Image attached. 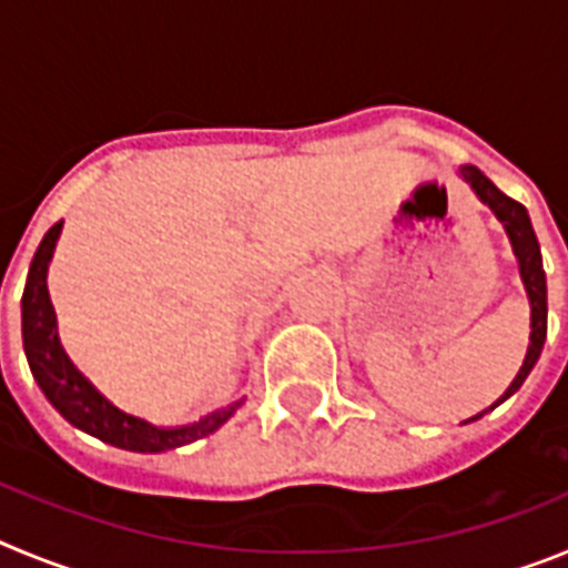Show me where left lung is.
<instances>
[{"label":"left lung","instance_id":"left-lung-1","mask_svg":"<svg viewBox=\"0 0 568 568\" xmlns=\"http://www.w3.org/2000/svg\"><path fill=\"white\" fill-rule=\"evenodd\" d=\"M458 175L464 179L466 184H469L471 193L478 195L480 204H486V207L495 213V219L504 224L506 235H509L511 253H515V258H518L520 281H524L526 298H529V310H531L529 346H526V358H524V364H520L518 375L511 378V384L506 386V393L500 395L495 404L486 406L484 413L471 415V418L464 420V424H471V420L484 418V415L489 413V409H495L498 404H504L506 398H511V395L518 393L520 386H524L526 375L531 373V366L538 364L540 353H544L546 313H549V310H546V273H544V258H540V244H538V235H535V230H531L529 213H526L524 204L515 202V199H509L506 193H500V190L495 187V184H491L489 179H486V175L475 168V164H460Z\"/></svg>","mask_w":568,"mask_h":568}]
</instances>
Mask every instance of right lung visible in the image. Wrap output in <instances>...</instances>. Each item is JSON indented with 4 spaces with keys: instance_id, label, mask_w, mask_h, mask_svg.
Listing matches in <instances>:
<instances>
[{
    "instance_id": "obj_1",
    "label": "right lung",
    "mask_w": 568,
    "mask_h": 568,
    "mask_svg": "<svg viewBox=\"0 0 568 568\" xmlns=\"http://www.w3.org/2000/svg\"><path fill=\"white\" fill-rule=\"evenodd\" d=\"M59 235H62V222L53 224L44 233L37 255L30 261L22 293L24 358H28L33 381L39 384L44 398L53 404V409L82 433L93 435L110 446H119V449H128V453H168V449H179V446H187L199 438H207L219 426L227 424L235 409L244 404V398L233 400L222 409H213L204 418L190 420V424L155 426L110 404L97 386L79 373L59 344L57 313H53L48 295V267Z\"/></svg>"
}]
</instances>
